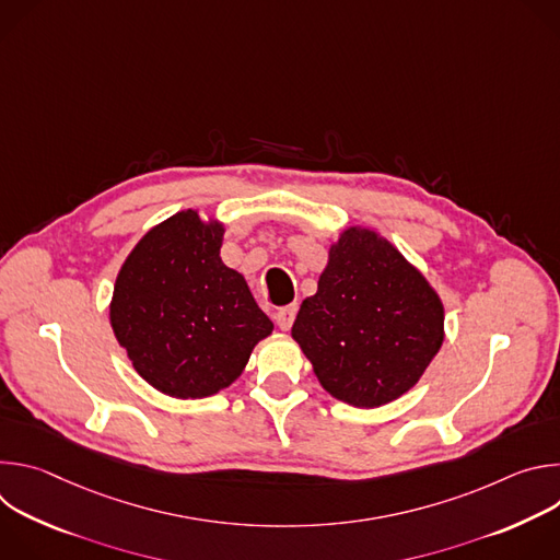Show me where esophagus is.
I'll return each instance as SVG.
<instances>
[{
    "instance_id": "1",
    "label": "esophagus",
    "mask_w": 560,
    "mask_h": 560,
    "mask_svg": "<svg viewBox=\"0 0 560 560\" xmlns=\"http://www.w3.org/2000/svg\"><path fill=\"white\" fill-rule=\"evenodd\" d=\"M296 303H290V305H285V307H279L277 310V314H275V318H277V326L281 328V330H290L292 328V324H294V316H296Z\"/></svg>"
}]
</instances>
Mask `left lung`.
I'll return each instance as SVG.
<instances>
[{
  "mask_svg": "<svg viewBox=\"0 0 560 560\" xmlns=\"http://www.w3.org/2000/svg\"><path fill=\"white\" fill-rule=\"evenodd\" d=\"M445 312L428 279L374 230L352 225L330 246L292 339L335 398L378 408L419 383L443 343Z\"/></svg>",
  "mask_w": 560,
  "mask_h": 560,
  "instance_id": "1",
  "label": "left lung"
}]
</instances>
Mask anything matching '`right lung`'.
<instances>
[{
    "mask_svg": "<svg viewBox=\"0 0 560 560\" xmlns=\"http://www.w3.org/2000/svg\"><path fill=\"white\" fill-rule=\"evenodd\" d=\"M223 232V223L182 210L139 238L115 281L119 346L143 381L175 398L234 383L275 328L244 275L221 261Z\"/></svg>",
    "mask_w": 560,
    "mask_h": 560,
    "instance_id": "add662e5",
    "label": "right lung"
}]
</instances>
